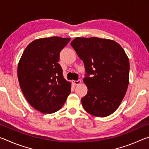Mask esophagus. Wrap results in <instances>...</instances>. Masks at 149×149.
<instances>
[{
    "label": "esophagus",
    "instance_id": "esophagus-1",
    "mask_svg": "<svg viewBox=\"0 0 149 149\" xmlns=\"http://www.w3.org/2000/svg\"><path fill=\"white\" fill-rule=\"evenodd\" d=\"M72 83L75 85H79L81 84V80L80 79H78V80H73L72 81Z\"/></svg>",
    "mask_w": 149,
    "mask_h": 149
}]
</instances>
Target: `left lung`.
I'll list each match as a JSON object with an SVG mask.
<instances>
[{
    "label": "left lung",
    "mask_w": 149,
    "mask_h": 149,
    "mask_svg": "<svg viewBox=\"0 0 149 149\" xmlns=\"http://www.w3.org/2000/svg\"><path fill=\"white\" fill-rule=\"evenodd\" d=\"M71 45L85 65L88 91L81 99L84 109L95 116L112 114L129 84L130 62L124 50L114 41L98 37H76Z\"/></svg>",
    "instance_id": "8db88e82"
}]
</instances>
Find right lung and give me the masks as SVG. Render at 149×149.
<instances>
[{"label":"right lung","mask_w":149,"mask_h":149,"mask_svg":"<svg viewBox=\"0 0 149 149\" xmlns=\"http://www.w3.org/2000/svg\"><path fill=\"white\" fill-rule=\"evenodd\" d=\"M70 41L59 37L36 39L19 60L17 77L22 91L31 107L42 113L60 110L71 93V84L58 63L60 51Z\"/></svg>","instance_id":"obj_1"}]
</instances>
